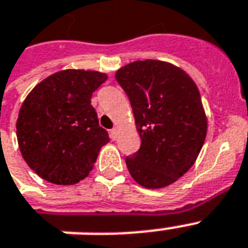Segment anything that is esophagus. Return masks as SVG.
Returning a JSON list of instances; mask_svg holds the SVG:
<instances>
[{"label":"esophagus","instance_id":"esophagus-1","mask_svg":"<svg viewBox=\"0 0 248 248\" xmlns=\"http://www.w3.org/2000/svg\"><path fill=\"white\" fill-rule=\"evenodd\" d=\"M117 136H118V128L117 127L112 128V130H110V138H112L113 140H116Z\"/></svg>","mask_w":248,"mask_h":248}]
</instances>
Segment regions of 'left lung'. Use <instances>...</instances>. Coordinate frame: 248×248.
<instances>
[{
	"instance_id": "1",
	"label": "left lung",
	"mask_w": 248,
	"mask_h": 248,
	"mask_svg": "<svg viewBox=\"0 0 248 248\" xmlns=\"http://www.w3.org/2000/svg\"><path fill=\"white\" fill-rule=\"evenodd\" d=\"M131 103L141 145L126 165L144 188L172 184L196 162L207 134L200 91L183 69L161 60H138L116 73Z\"/></svg>"
}]
</instances>
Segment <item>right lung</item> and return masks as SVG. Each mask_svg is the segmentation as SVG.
<instances>
[{
    "instance_id": "obj_1",
    "label": "right lung",
    "mask_w": 248,
    "mask_h": 248,
    "mask_svg": "<svg viewBox=\"0 0 248 248\" xmlns=\"http://www.w3.org/2000/svg\"><path fill=\"white\" fill-rule=\"evenodd\" d=\"M107 78L95 71H60L25 97L16 121L17 143L38 176L52 184L72 185L93 170L109 136L99 126L91 96Z\"/></svg>"
}]
</instances>
